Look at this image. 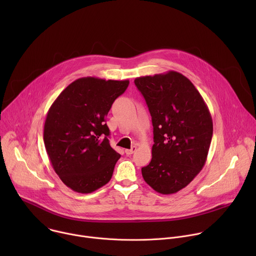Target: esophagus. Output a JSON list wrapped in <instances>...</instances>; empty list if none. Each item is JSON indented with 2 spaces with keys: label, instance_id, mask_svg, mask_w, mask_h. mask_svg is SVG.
<instances>
[{
  "label": "esophagus",
  "instance_id": "obj_1",
  "mask_svg": "<svg viewBox=\"0 0 256 256\" xmlns=\"http://www.w3.org/2000/svg\"><path fill=\"white\" fill-rule=\"evenodd\" d=\"M136 151V146H132V147L130 149H126L124 152H126V155H132V154H134Z\"/></svg>",
  "mask_w": 256,
  "mask_h": 256
}]
</instances>
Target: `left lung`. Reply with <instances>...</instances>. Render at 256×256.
Returning <instances> with one entry per match:
<instances>
[{
    "label": "left lung",
    "mask_w": 256,
    "mask_h": 256,
    "mask_svg": "<svg viewBox=\"0 0 256 256\" xmlns=\"http://www.w3.org/2000/svg\"><path fill=\"white\" fill-rule=\"evenodd\" d=\"M152 116L154 144L144 180L157 192L172 194L188 186L206 164L212 136L208 108L194 85L182 74L136 78Z\"/></svg>",
    "instance_id": "8db88e82"
}]
</instances>
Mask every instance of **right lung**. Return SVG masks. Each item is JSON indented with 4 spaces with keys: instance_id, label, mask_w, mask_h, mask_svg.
Wrapping results in <instances>:
<instances>
[{
    "instance_id": "right-lung-1",
    "label": "right lung",
    "mask_w": 256,
    "mask_h": 256,
    "mask_svg": "<svg viewBox=\"0 0 256 256\" xmlns=\"http://www.w3.org/2000/svg\"><path fill=\"white\" fill-rule=\"evenodd\" d=\"M128 80L84 77L70 83L48 109L44 140L50 164L68 188L91 194L112 179L120 155L109 144L105 120Z\"/></svg>"
}]
</instances>
